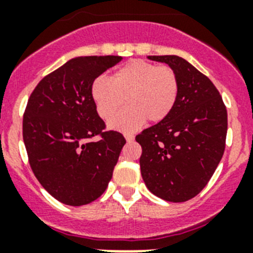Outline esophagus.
<instances>
[{"label":"esophagus","instance_id":"1","mask_svg":"<svg viewBox=\"0 0 253 253\" xmlns=\"http://www.w3.org/2000/svg\"><path fill=\"white\" fill-rule=\"evenodd\" d=\"M125 138H126L127 142H131L134 140V136L132 133H125Z\"/></svg>","mask_w":253,"mask_h":253}]
</instances>
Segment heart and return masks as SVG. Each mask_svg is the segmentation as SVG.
Listing matches in <instances>:
<instances>
[{"instance_id": "1", "label": "heart", "mask_w": 253, "mask_h": 253, "mask_svg": "<svg viewBox=\"0 0 253 253\" xmlns=\"http://www.w3.org/2000/svg\"><path fill=\"white\" fill-rule=\"evenodd\" d=\"M180 82L169 66L132 60L115 71L111 80L100 76L91 87V96L101 119L111 120L125 103L127 107L110 122L112 128L132 131L147 120L164 121L177 102Z\"/></svg>"}]
</instances>
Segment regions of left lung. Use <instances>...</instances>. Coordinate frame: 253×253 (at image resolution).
<instances>
[{
  "instance_id": "1",
  "label": "left lung",
  "mask_w": 253,
  "mask_h": 253,
  "mask_svg": "<svg viewBox=\"0 0 253 253\" xmlns=\"http://www.w3.org/2000/svg\"><path fill=\"white\" fill-rule=\"evenodd\" d=\"M173 68L180 92L167 119L136 136L148 190L169 202H185L209 183L222 159L227 110L211 80L178 56H148Z\"/></svg>"
}]
</instances>
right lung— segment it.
I'll return each instance as SVG.
<instances>
[{
	"label": "right lung",
	"mask_w": 253,
	"mask_h": 253,
	"mask_svg": "<svg viewBox=\"0 0 253 253\" xmlns=\"http://www.w3.org/2000/svg\"><path fill=\"white\" fill-rule=\"evenodd\" d=\"M121 60L72 58L43 77L28 98L22 125L28 162L44 190L65 205L97 200L126 143L122 133L106 131L91 96L94 80Z\"/></svg>",
	"instance_id": "obj_1"
}]
</instances>
